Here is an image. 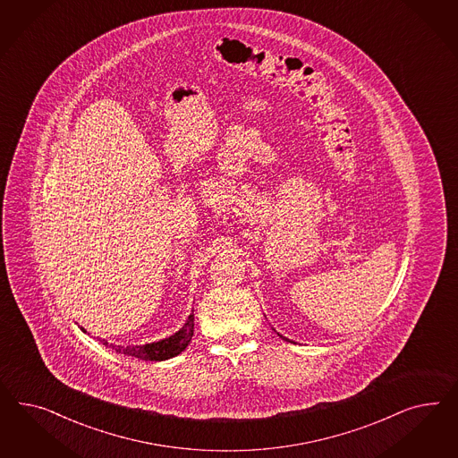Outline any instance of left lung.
Segmentation results:
<instances>
[{
    "label": "left lung",
    "instance_id": "8db88e82",
    "mask_svg": "<svg viewBox=\"0 0 458 458\" xmlns=\"http://www.w3.org/2000/svg\"><path fill=\"white\" fill-rule=\"evenodd\" d=\"M280 335V334H278ZM280 337H284V335H280ZM284 339H287V337H284Z\"/></svg>",
    "mask_w": 458,
    "mask_h": 458
}]
</instances>
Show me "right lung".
<instances>
[{
	"label": "right lung",
	"mask_w": 458,
	"mask_h": 458,
	"mask_svg": "<svg viewBox=\"0 0 458 458\" xmlns=\"http://www.w3.org/2000/svg\"><path fill=\"white\" fill-rule=\"evenodd\" d=\"M81 329H82L83 333H87L83 327H81ZM193 333L194 314L191 312L188 316L186 322L182 324L180 331H176L173 335L165 337L161 341L149 343V344H139V346L138 344L136 346L134 344H131V346H115L112 343L109 344L106 339H102V344L115 349V352H121V354H125V356H132V358H138V360H166L178 356L180 352H182L188 347L191 337H193Z\"/></svg>",
	"instance_id": "right-lung-1"
}]
</instances>
